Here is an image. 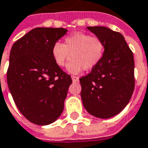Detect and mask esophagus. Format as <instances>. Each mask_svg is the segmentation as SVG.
<instances>
[{"label":"esophagus","instance_id":"obj_1","mask_svg":"<svg viewBox=\"0 0 148 148\" xmlns=\"http://www.w3.org/2000/svg\"><path fill=\"white\" fill-rule=\"evenodd\" d=\"M71 78H72V81H73L74 82H78V80H79V77H77V76H72V77H71Z\"/></svg>","mask_w":148,"mask_h":148}]
</instances>
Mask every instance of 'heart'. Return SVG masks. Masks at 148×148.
<instances>
[{"label": "heart", "mask_w": 148, "mask_h": 148, "mask_svg": "<svg viewBox=\"0 0 148 148\" xmlns=\"http://www.w3.org/2000/svg\"><path fill=\"white\" fill-rule=\"evenodd\" d=\"M105 53L104 41L96 36L85 33H76L64 39L63 44L56 42L52 49L55 63L64 66L70 59L67 71L78 74L83 69L89 71L98 65Z\"/></svg>", "instance_id": "b5f03b06"}]
</instances>
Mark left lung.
Returning a JSON list of instances; mask_svg holds the SVG:
<instances>
[{
    "instance_id": "obj_1",
    "label": "left lung",
    "mask_w": 148,
    "mask_h": 148,
    "mask_svg": "<svg viewBox=\"0 0 148 148\" xmlns=\"http://www.w3.org/2000/svg\"><path fill=\"white\" fill-rule=\"evenodd\" d=\"M87 29L104 41L105 53L99 64L80 78L81 96L88 113L109 119L126 107L133 93V54L119 32L104 27Z\"/></svg>"
}]
</instances>
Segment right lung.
I'll return each mask as SVG.
<instances>
[{
  "label": "right lung",
  "mask_w": 148,
  "mask_h": 148,
  "mask_svg": "<svg viewBox=\"0 0 148 148\" xmlns=\"http://www.w3.org/2000/svg\"><path fill=\"white\" fill-rule=\"evenodd\" d=\"M66 31L38 27L16 40L11 49L8 88L22 114L36 125L52 123L63 110L72 79L55 63L52 49Z\"/></svg>",
  "instance_id": "obj_1"
}]
</instances>
